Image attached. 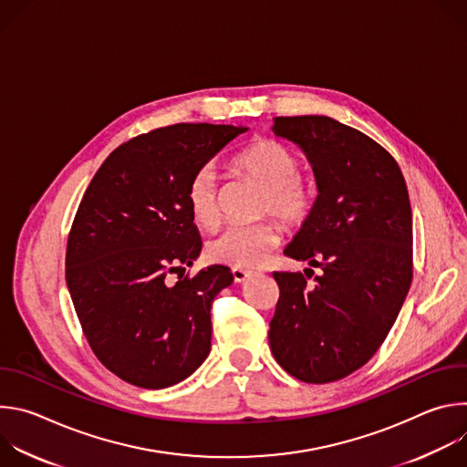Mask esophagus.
<instances>
[{"mask_svg": "<svg viewBox=\"0 0 467 467\" xmlns=\"http://www.w3.org/2000/svg\"><path fill=\"white\" fill-rule=\"evenodd\" d=\"M253 272L249 270H244V268H233V277H234V283H244L245 279H249Z\"/></svg>", "mask_w": 467, "mask_h": 467, "instance_id": "obj_1", "label": "esophagus"}]
</instances>
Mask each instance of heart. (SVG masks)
<instances>
[{
    "label": "heart",
    "mask_w": 467,
    "mask_h": 467,
    "mask_svg": "<svg viewBox=\"0 0 467 467\" xmlns=\"http://www.w3.org/2000/svg\"><path fill=\"white\" fill-rule=\"evenodd\" d=\"M234 170L264 188L262 213L286 227H301L317 205V190L299 173L301 162L292 150L274 139H258L234 155ZM218 177L213 166H199L188 179L184 199L192 222L213 227L218 222ZM279 231L272 222L229 225L209 242V256L234 268H254L279 245Z\"/></svg>",
    "instance_id": "heart-1"
}]
</instances>
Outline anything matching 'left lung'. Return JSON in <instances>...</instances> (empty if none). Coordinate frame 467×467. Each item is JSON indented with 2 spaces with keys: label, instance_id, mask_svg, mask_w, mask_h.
Segmentation results:
<instances>
[{
  "label": "left lung",
  "instance_id": "obj_1",
  "mask_svg": "<svg viewBox=\"0 0 467 467\" xmlns=\"http://www.w3.org/2000/svg\"><path fill=\"white\" fill-rule=\"evenodd\" d=\"M274 132L308 157L317 205L285 249L321 270L274 272L279 301L270 348L292 377L340 380L382 346L412 283V209L395 159L328 116H279Z\"/></svg>",
  "mask_w": 467,
  "mask_h": 467
}]
</instances>
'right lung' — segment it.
I'll list each match as a JSON object with an SVG mask.
<instances>
[{
	"label": "right lung",
	"mask_w": 467,
	"mask_h": 467,
	"mask_svg": "<svg viewBox=\"0 0 467 467\" xmlns=\"http://www.w3.org/2000/svg\"><path fill=\"white\" fill-rule=\"evenodd\" d=\"M245 127L175 123L118 146L92 177L66 245V285L98 360L148 389L190 377L211 353V306L233 283L209 265L168 285L202 251L188 179Z\"/></svg>",
	"instance_id": "obj_1"
}]
</instances>
